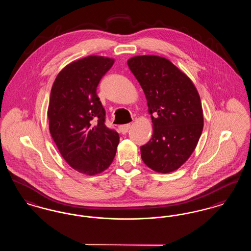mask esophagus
Instances as JSON below:
<instances>
[{
    "label": "esophagus",
    "instance_id": "obj_1",
    "mask_svg": "<svg viewBox=\"0 0 251 251\" xmlns=\"http://www.w3.org/2000/svg\"><path fill=\"white\" fill-rule=\"evenodd\" d=\"M131 128V124H125V125H121L120 126V131L121 133H126L127 131H129V129Z\"/></svg>",
    "mask_w": 251,
    "mask_h": 251
}]
</instances>
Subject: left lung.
Returning <instances> with one entry per match:
<instances>
[{
	"label": "left lung",
	"instance_id": "1",
	"mask_svg": "<svg viewBox=\"0 0 251 251\" xmlns=\"http://www.w3.org/2000/svg\"><path fill=\"white\" fill-rule=\"evenodd\" d=\"M127 64L141 85L152 121V137L140 148L146 166L158 173L181 167L203 130L200 94L191 79L169 60L137 55Z\"/></svg>",
	"mask_w": 251,
	"mask_h": 251
}]
</instances>
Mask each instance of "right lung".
I'll return each mask as SVG.
<instances>
[{
  "instance_id": "add662e5",
  "label": "right lung",
  "mask_w": 251,
  "mask_h": 251,
  "mask_svg": "<svg viewBox=\"0 0 251 251\" xmlns=\"http://www.w3.org/2000/svg\"><path fill=\"white\" fill-rule=\"evenodd\" d=\"M115 59L89 55L62 69L50 90L49 128L60 154L76 171L100 174L112 164L120 135L104 124L97 87Z\"/></svg>"
}]
</instances>
